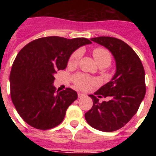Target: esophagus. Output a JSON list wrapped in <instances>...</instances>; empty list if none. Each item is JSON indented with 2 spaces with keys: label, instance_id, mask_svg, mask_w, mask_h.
Listing matches in <instances>:
<instances>
[{
  "label": "esophagus",
  "instance_id": "1",
  "mask_svg": "<svg viewBox=\"0 0 156 156\" xmlns=\"http://www.w3.org/2000/svg\"><path fill=\"white\" fill-rule=\"evenodd\" d=\"M85 94H83L82 93H78V98H83L84 97Z\"/></svg>",
  "mask_w": 156,
  "mask_h": 156
}]
</instances>
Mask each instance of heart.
<instances>
[{
	"mask_svg": "<svg viewBox=\"0 0 156 156\" xmlns=\"http://www.w3.org/2000/svg\"><path fill=\"white\" fill-rule=\"evenodd\" d=\"M92 54H93L95 61L97 62L98 66H107L111 63L112 55L105 48H101V47H97V48H94ZM82 55V49L80 48V49L76 50L69 57L68 62L69 66H76ZM73 81L74 85L81 90H86L90 85L95 84L98 83V80L96 79L83 73H77L74 75L73 76Z\"/></svg>",
	"mask_w": 156,
	"mask_h": 156,
	"instance_id": "b5f03b06",
	"label": "heart"
}]
</instances>
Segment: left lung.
Segmentation results:
<instances>
[{
	"instance_id": "1",
	"label": "left lung",
	"mask_w": 156,
	"mask_h": 156,
	"mask_svg": "<svg viewBox=\"0 0 156 156\" xmlns=\"http://www.w3.org/2000/svg\"><path fill=\"white\" fill-rule=\"evenodd\" d=\"M108 48L116 62V73L110 82L94 94L93 106L85 113L88 124L105 132L120 129L136 114L146 92L145 73L140 58L124 41L111 37L91 38ZM109 97L108 102L99 98Z\"/></svg>"
}]
</instances>
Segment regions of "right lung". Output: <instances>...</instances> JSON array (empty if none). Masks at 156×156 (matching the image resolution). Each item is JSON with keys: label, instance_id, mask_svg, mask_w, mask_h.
<instances>
[{"label": "right lung", "instance_id": "obj_1", "mask_svg": "<svg viewBox=\"0 0 156 156\" xmlns=\"http://www.w3.org/2000/svg\"><path fill=\"white\" fill-rule=\"evenodd\" d=\"M90 43L84 37L52 36L34 40L19 52L9 78L11 98L25 122L38 129H51L62 122L77 93L71 88L55 92L54 74L66 68L74 51Z\"/></svg>", "mask_w": 156, "mask_h": 156}]
</instances>
